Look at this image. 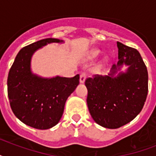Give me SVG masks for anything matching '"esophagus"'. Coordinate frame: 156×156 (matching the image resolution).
<instances>
[{
    "mask_svg": "<svg viewBox=\"0 0 156 156\" xmlns=\"http://www.w3.org/2000/svg\"><path fill=\"white\" fill-rule=\"evenodd\" d=\"M86 78H87V73H86V72H83V73H81L80 75V83H83L84 82H85Z\"/></svg>",
    "mask_w": 156,
    "mask_h": 156,
    "instance_id": "1",
    "label": "esophagus"
}]
</instances>
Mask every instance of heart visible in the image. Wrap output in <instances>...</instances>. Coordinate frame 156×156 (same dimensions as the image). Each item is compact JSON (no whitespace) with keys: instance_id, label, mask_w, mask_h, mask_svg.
<instances>
[{"instance_id":"obj_1","label":"heart","mask_w":156,"mask_h":156,"mask_svg":"<svg viewBox=\"0 0 156 156\" xmlns=\"http://www.w3.org/2000/svg\"><path fill=\"white\" fill-rule=\"evenodd\" d=\"M100 53V51L99 49H93L91 50L90 52V54H89V56H90V58H95L97 56H99V54ZM107 61V59L104 58V62Z\"/></svg>"}]
</instances>
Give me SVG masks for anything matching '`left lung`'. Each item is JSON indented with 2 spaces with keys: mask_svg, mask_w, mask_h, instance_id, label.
<instances>
[{
  "mask_svg": "<svg viewBox=\"0 0 156 156\" xmlns=\"http://www.w3.org/2000/svg\"><path fill=\"white\" fill-rule=\"evenodd\" d=\"M117 65H113L108 75L87 78L88 109L94 121L108 129L125 126L142 111L148 92L147 69L140 53L135 48L120 42ZM124 63L129 66L126 73L115 78L113 74Z\"/></svg>",
  "mask_w": 156,
  "mask_h": 156,
  "instance_id": "1",
  "label": "left lung"
}]
</instances>
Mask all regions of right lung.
Returning a JSON list of instances; mask_svg holds the SVG:
<instances>
[{"label": "right lung", "mask_w": 156, "mask_h": 156, "mask_svg": "<svg viewBox=\"0 0 156 156\" xmlns=\"http://www.w3.org/2000/svg\"><path fill=\"white\" fill-rule=\"evenodd\" d=\"M62 40L48 38L19 51L9 72L8 96L12 111L22 122L38 129H48L61 120L66 100L79 84V74L73 78H43L31 73L32 54L49 43Z\"/></svg>", "instance_id": "1"}]
</instances>
